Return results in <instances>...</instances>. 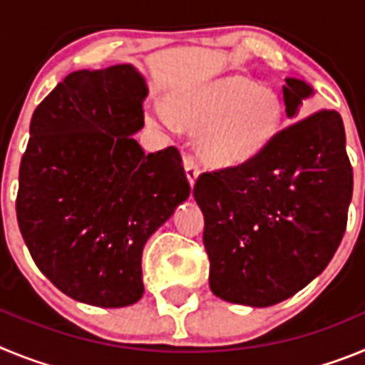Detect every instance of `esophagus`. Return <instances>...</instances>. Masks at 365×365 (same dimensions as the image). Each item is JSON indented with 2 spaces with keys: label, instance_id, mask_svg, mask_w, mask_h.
Wrapping results in <instances>:
<instances>
[{
  "label": "esophagus",
  "instance_id": "esophagus-1",
  "mask_svg": "<svg viewBox=\"0 0 365 365\" xmlns=\"http://www.w3.org/2000/svg\"><path fill=\"white\" fill-rule=\"evenodd\" d=\"M182 164H185V172H186V177H188V182L193 186V182H195V180H197V177H199L197 163L193 160L192 155H185Z\"/></svg>",
  "mask_w": 365,
  "mask_h": 365
}]
</instances>
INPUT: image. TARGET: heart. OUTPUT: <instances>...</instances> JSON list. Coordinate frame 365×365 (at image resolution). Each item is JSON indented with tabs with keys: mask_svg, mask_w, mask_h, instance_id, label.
Listing matches in <instances>:
<instances>
[{
	"mask_svg": "<svg viewBox=\"0 0 365 365\" xmlns=\"http://www.w3.org/2000/svg\"><path fill=\"white\" fill-rule=\"evenodd\" d=\"M153 122L201 131V159L212 168L228 170L252 163L276 140L283 102L269 87L243 76H225L175 95L170 109H155Z\"/></svg>",
	"mask_w": 365,
	"mask_h": 365,
	"instance_id": "obj_1",
	"label": "heart"
}]
</instances>
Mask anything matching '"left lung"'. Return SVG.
Here are the masks:
<instances>
[{
  "mask_svg": "<svg viewBox=\"0 0 365 365\" xmlns=\"http://www.w3.org/2000/svg\"><path fill=\"white\" fill-rule=\"evenodd\" d=\"M312 89L283 86L294 120ZM205 215L202 243L217 298L269 307L291 298L333 259L347 225L353 168L338 111L292 122L252 163L205 172L193 186Z\"/></svg>",
  "mask_w": 365,
  "mask_h": 365,
  "instance_id": "1",
  "label": "left lung"
}]
</instances>
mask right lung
<instances>
[{"label":"right lung","instance_id":"add662e5","mask_svg":"<svg viewBox=\"0 0 365 365\" xmlns=\"http://www.w3.org/2000/svg\"><path fill=\"white\" fill-rule=\"evenodd\" d=\"M148 87L130 63L74 71L31 118L16 215L38 269L96 307L143 298V248L190 195L177 148L144 153Z\"/></svg>","mask_w":365,"mask_h":365}]
</instances>
